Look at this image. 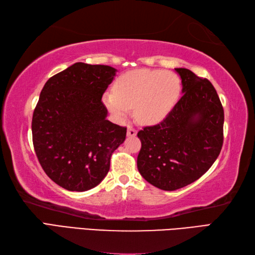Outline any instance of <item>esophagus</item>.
<instances>
[{
	"mask_svg": "<svg viewBox=\"0 0 255 255\" xmlns=\"http://www.w3.org/2000/svg\"><path fill=\"white\" fill-rule=\"evenodd\" d=\"M137 134V130L136 129H134L133 127H131V126H129L128 127V129H127V136L128 137H134Z\"/></svg>",
	"mask_w": 255,
	"mask_h": 255,
	"instance_id": "34e87169",
	"label": "esophagus"
}]
</instances>
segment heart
<instances>
[{
    "label": "heart",
    "mask_w": 255,
    "mask_h": 255,
    "mask_svg": "<svg viewBox=\"0 0 255 255\" xmlns=\"http://www.w3.org/2000/svg\"><path fill=\"white\" fill-rule=\"evenodd\" d=\"M181 81L163 70H133L118 78L115 92H107L104 103L117 119L126 118L134 108V117L144 125L163 121L177 103Z\"/></svg>",
    "instance_id": "b5f03b06"
}]
</instances>
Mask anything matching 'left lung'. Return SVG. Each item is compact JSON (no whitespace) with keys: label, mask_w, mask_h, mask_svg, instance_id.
<instances>
[{"label":"left lung","mask_w":255,"mask_h":255,"mask_svg":"<svg viewBox=\"0 0 255 255\" xmlns=\"http://www.w3.org/2000/svg\"><path fill=\"white\" fill-rule=\"evenodd\" d=\"M183 96L163 121L138 131L137 166L145 181L175 191L209 170L223 148L224 108L207 79L177 68Z\"/></svg>","instance_id":"1"}]
</instances>
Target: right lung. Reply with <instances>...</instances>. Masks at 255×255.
Masks as SVG:
<instances>
[{"mask_svg":"<svg viewBox=\"0 0 255 255\" xmlns=\"http://www.w3.org/2000/svg\"><path fill=\"white\" fill-rule=\"evenodd\" d=\"M115 74L110 66L77 62L41 90L32 114V143L42 170L68 191L99 185L126 138L127 128L107 121L102 102Z\"/></svg>","mask_w":255,"mask_h":255,"instance_id":"add662e5","label":"right lung"}]
</instances>
